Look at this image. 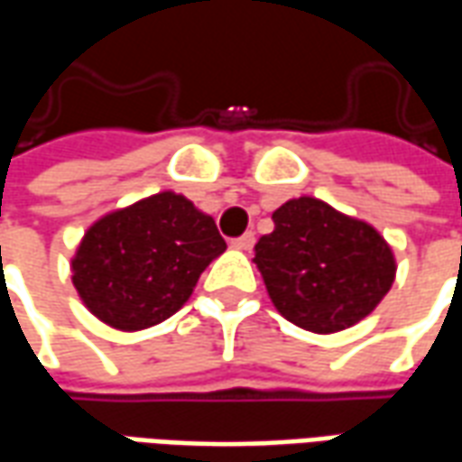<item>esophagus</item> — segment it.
Instances as JSON below:
<instances>
[{"instance_id":"obj_1","label":"esophagus","mask_w":462,"mask_h":462,"mask_svg":"<svg viewBox=\"0 0 462 462\" xmlns=\"http://www.w3.org/2000/svg\"><path fill=\"white\" fill-rule=\"evenodd\" d=\"M252 245H254V232L252 230H247L245 235L232 240V247H235V250H250Z\"/></svg>"}]
</instances>
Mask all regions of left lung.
Instances as JSON below:
<instances>
[{"label": "left lung", "instance_id": "left-lung-1", "mask_svg": "<svg viewBox=\"0 0 462 462\" xmlns=\"http://www.w3.org/2000/svg\"><path fill=\"white\" fill-rule=\"evenodd\" d=\"M272 220L274 230L254 245V262L284 319L331 334L368 317L386 297L396 262L371 225L317 198L284 202Z\"/></svg>", "mask_w": 462, "mask_h": 462}]
</instances>
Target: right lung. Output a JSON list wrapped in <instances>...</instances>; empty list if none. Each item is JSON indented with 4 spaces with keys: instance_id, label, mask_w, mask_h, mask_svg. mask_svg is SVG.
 <instances>
[{
    "instance_id": "obj_1",
    "label": "right lung",
    "mask_w": 462,
    "mask_h": 462,
    "mask_svg": "<svg viewBox=\"0 0 462 462\" xmlns=\"http://www.w3.org/2000/svg\"><path fill=\"white\" fill-rule=\"evenodd\" d=\"M210 215L158 192L94 222L71 260L74 287L116 329H148L180 310L205 267L225 252Z\"/></svg>"
}]
</instances>
